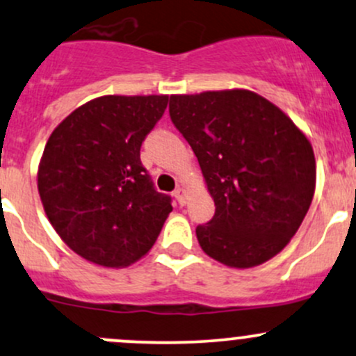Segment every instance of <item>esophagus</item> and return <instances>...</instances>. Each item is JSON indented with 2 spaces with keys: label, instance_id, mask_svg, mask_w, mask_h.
Returning <instances> with one entry per match:
<instances>
[{
  "label": "esophagus",
  "instance_id": "obj_1",
  "mask_svg": "<svg viewBox=\"0 0 356 356\" xmlns=\"http://www.w3.org/2000/svg\"><path fill=\"white\" fill-rule=\"evenodd\" d=\"M174 196L175 199L179 201V204L184 206L187 202V194H186V189H182V187H177V189L174 191Z\"/></svg>",
  "mask_w": 356,
  "mask_h": 356
}]
</instances>
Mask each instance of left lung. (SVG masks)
<instances>
[{"instance_id":"1","label":"left lung","mask_w":356,"mask_h":356,"mask_svg":"<svg viewBox=\"0 0 356 356\" xmlns=\"http://www.w3.org/2000/svg\"><path fill=\"white\" fill-rule=\"evenodd\" d=\"M169 113L216 206L213 220L196 228L206 255L250 268L282 252L314 196L307 136L282 109L247 89L174 95Z\"/></svg>"}]
</instances>
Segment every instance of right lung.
<instances>
[{"label": "right lung", "instance_id": "right-lung-1", "mask_svg": "<svg viewBox=\"0 0 356 356\" xmlns=\"http://www.w3.org/2000/svg\"><path fill=\"white\" fill-rule=\"evenodd\" d=\"M169 96H101L52 131L38 165V194L67 247L103 267L134 264L154 247L172 211L155 191L140 147Z\"/></svg>", "mask_w": 356, "mask_h": 356}]
</instances>
